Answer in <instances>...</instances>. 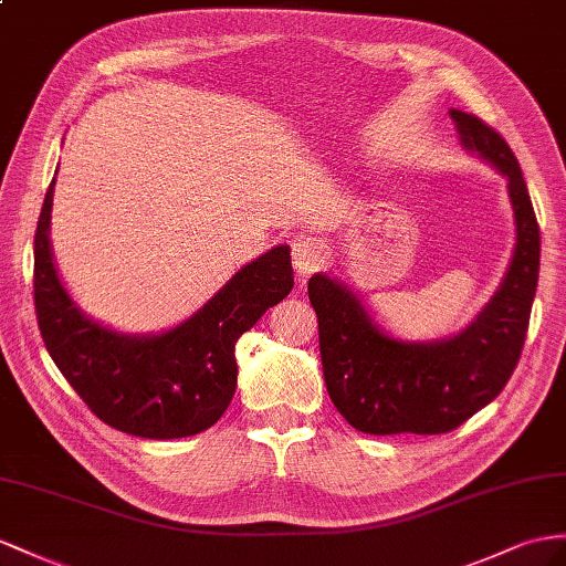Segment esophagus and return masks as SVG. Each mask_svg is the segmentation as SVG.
Listing matches in <instances>:
<instances>
[{"instance_id":"obj_1","label":"esophagus","mask_w":566,"mask_h":566,"mask_svg":"<svg viewBox=\"0 0 566 566\" xmlns=\"http://www.w3.org/2000/svg\"><path fill=\"white\" fill-rule=\"evenodd\" d=\"M294 268L301 274H311L327 263V245L315 237H303L292 243Z\"/></svg>"}]
</instances>
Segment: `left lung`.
I'll use <instances>...</instances> for the list:
<instances>
[{
	"mask_svg": "<svg viewBox=\"0 0 566 566\" xmlns=\"http://www.w3.org/2000/svg\"><path fill=\"white\" fill-rule=\"evenodd\" d=\"M449 114L461 143L490 159L510 181L514 258L475 323L432 344L389 339L354 294L327 274H313L308 298L321 332L327 395L349 426L368 434H440L459 428L502 392L524 349L541 270V231L524 174L490 124L471 112Z\"/></svg>",
	"mask_w": 566,
	"mask_h": 566,
	"instance_id": "8db88e82",
	"label": "left lung"
}]
</instances>
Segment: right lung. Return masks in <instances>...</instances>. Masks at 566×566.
<instances>
[{
    "label": "right lung",
    "mask_w": 566,
    "mask_h": 566,
    "mask_svg": "<svg viewBox=\"0 0 566 566\" xmlns=\"http://www.w3.org/2000/svg\"><path fill=\"white\" fill-rule=\"evenodd\" d=\"M52 186L38 217L33 298L42 342L99 421L136 438L174 440L220 421L237 389V339L292 292L277 245L239 270L193 317L159 337H126L88 321L64 292L50 251Z\"/></svg>",
    "instance_id": "1"
}]
</instances>
